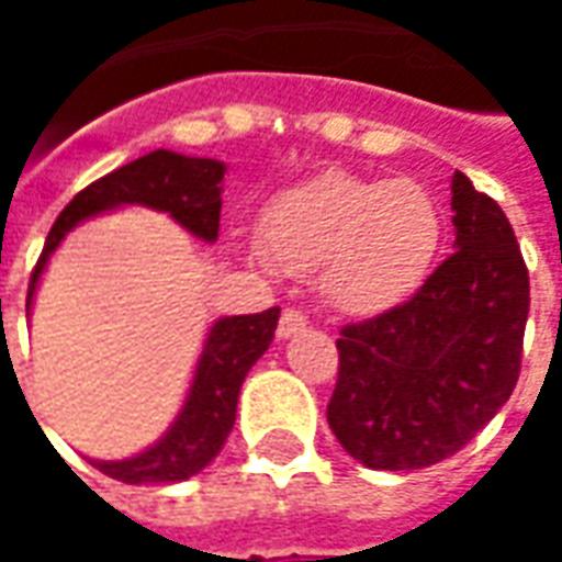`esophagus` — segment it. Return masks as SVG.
Instances as JSON below:
<instances>
[{"label": "esophagus", "mask_w": 562, "mask_h": 562, "mask_svg": "<svg viewBox=\"0 0 562 562\" xmlns=\"http://www.w3.org/2000/svg\"><path fill=\"white\" fill-rule=\"evenodd\" d=\"M307 328V316L301 313V310H282V316H280V325H277V335L285 340V337H294L297 331H304Z\"/></svg>", "instance_id": "esophagus-1"}]
</instances>
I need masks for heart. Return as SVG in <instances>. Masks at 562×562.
<instances>
[{
  "label": "heart",
  "mask_w": 562,
  "mask_h": 562,
  "mask_svg": "<svg viewBox=\"0 0 562 562\" xmlns=\"http://www.w3.org/2000/svg\"><path fill=\"white\" fill-rule=\"evenodd\" d=\"M445 213L411 179L331 170L289 188L261 215V252L292 277L319 273L344 316H383L429 282L445 249Z\"/></svg>",
  "instance_id": "obj_1"
}]
</instances>
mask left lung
I'll return each mask as SVG.
<instances>
[{"label": "left lung", "mask_w": 562, "mask_h": 562, "mask_svg": "<svg viewBox=\"0 0 562 562\" xmlns=\"http://www.w3.org/2000/svg\"><path fill=\"white\" fill-rule=\"evenodd\" d=\"M457 252L407 304L344 325L328 426L376 472L426 469L472 441L512 398L529 273L499 203L453 172Z\"/></svg>", "instance_id": "8db88e82"}]
</instances>
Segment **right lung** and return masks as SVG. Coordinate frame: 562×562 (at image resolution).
Segmentation results:
<instances>
[{"mask_svg":"<svg viewBox=\"0 0 562 562\" xmlns=\"http://www.w3.org/2000/svg\"><path fill=\"white\" fill-rule=\"evenodd\" d=\"M222 179L225 164L213 158H186L167 148H158L145 158H136L93 186L78 191L69 206L57 215L45 249L35 261L26 292V313L33 307L35 285L48 268L50 252L60 240L90 215L109 213L117 206H148L176 218L198 240H218L222 218ZM280 322V307H270L252 316H225L210 328L198 371L191 380L188 398L164 431V438L131 459L103 462L90 459L97 469L124 484H176L203 472L225 445L237 419V398L249 368H252L273 340Z\"/></svg>","mask_w":562,"mask_h":562,"instance_id":"right-lung-1","label":"right lung"}]
</instances>
